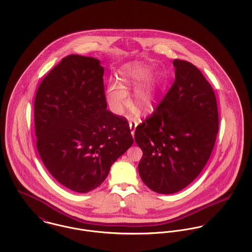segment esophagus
<instances>
[{
  "mask_svg": "<svg viewBox=\"0 0 252 252\" xmlns=\"http://www.w3.org/2000/svg\"><path fill=\"white\" fill-rule=\"evenodd\" d=\"M136 126H137V124H136V123H129V127H130L131 135H132V136H134V131H135Z\"/></svg>",
  "mask_w": 252,
  "mask_h": 252,
  "instance_id": "1",
  "label": "esophagus"
}]
</instances>
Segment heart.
I'll list each match as a JSON object with an SVG mask.
<instances>
[{
	"instance_id": "b5f03b06",
	"label": "heart",
	"mask_w": 252,
	"mask_h": 252,
	"mask_svg": "<svg viewBox=\"0 0 252 252\" xmlns=\"http://www.w3.org/2000/svg\"><path fill=\"white\" fill-rule=\"evenodd\" d=\"M151 71L152 70L149 66L141 64L139 63H126L121 68V84L118 82H111L106 90L107 104L114 114H123L125 106L127 103L126 90L136 84L138 86L135 87L132 94V102L134 106L142 111H150L153 109L158 98V89L154 79L150 78L144 81L150 76Z\"/></svg>"
}]
</instances>
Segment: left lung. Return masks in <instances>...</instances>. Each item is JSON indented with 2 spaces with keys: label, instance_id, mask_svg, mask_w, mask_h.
<instances>
[{
  "label": "left lung",
  "instance_id": "8db88e82",
  "mask_svg": "<svg viewBox=\"0 0 252 252\" xmlns=\"http://www.w3.org/2000/svg\"><path fill=\"white\" fill-rule=\"evenodd\" d=\"M175 81L134 139L143 152L138 171L143 183L162 194L178 192L201 173L219 132L215 92L189 62L175 59Z\"/></svg>",
  "mask_w": 252,
  "mask_h": 252
}]
</instances>
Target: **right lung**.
I'll return each instance as SVG.
<instances>
[{
    "instance_id": "right-lung-1",
    "label": "right lung",
    "mask_w": 252,
    "mask_h": 252,
    "mask_svg": "<svg viewBox=\"0 0 252 252\" xmlns=\"http://www.w3.org/2000/svg\"><path fill=\"white\" fill-rule=\"evenodd\" d=\"M104 68L93 57H64L34 98L36 149L63 187L86 193L99 187L131 147L127 120L107 110Z\"/></svg>"
}]
</instances>
